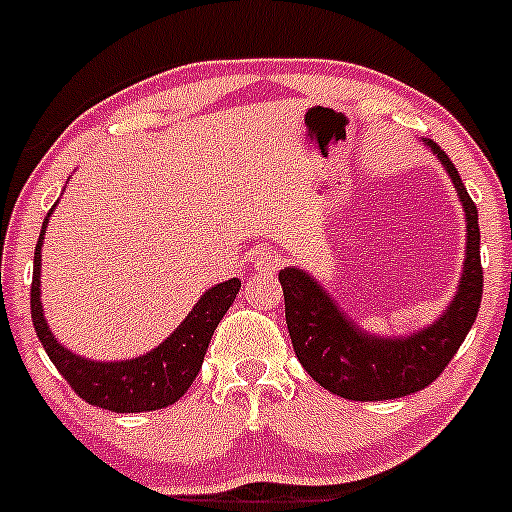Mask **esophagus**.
<instances>
[{
    "label": "esophagus",
    "mask_w": 512,
    "mask_h": 512,
    "mask_svg": "<svg viewBox=\"0 0 512 512\" xmlns=\"http://www.w3.org/2000/svg\"><path fill=\"white\" fill-rule=\"evenodd\" d=\"M251 263H254V268H258V271H276L281 261H278V256L273 251L256 249L254 256H251Z\"/></svg>",
    "instance_id": "1"
}]
</instances>
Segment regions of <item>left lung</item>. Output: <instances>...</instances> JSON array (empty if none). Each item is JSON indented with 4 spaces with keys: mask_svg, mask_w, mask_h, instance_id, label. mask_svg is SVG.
Returning <instances> with one entry per match:
<instances>
[{
    "mask_svg": "<svg viewBox=\"0 0 512 512\" xmlns=\"http://www.w3.org/2000/svg\"><path fill=\"white\" fill-rule=\"evenodd\" d=\"M449 172L466 212V261L458 291L441 318L409 337L370 335L352 323L328 291L300 268H283L278 281L286 298V323L295 357L305 372L337 397L382 402L429 387L453 360L476 323L483 295L478 209L456 167L434 140H424Z\"/></svg>",
    "mask_w": 512,
    "mask_h": 512,
    "instance_id": "1",
    "label": "left lung"
}]
</instances>
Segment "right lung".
I'll list each match as a JSON object with an SVG mask.
<instances>
[{
    "label": "right lung",
    "instance_id": "add662e5",
    "mask_svg": "<svg viewBox=\"0 0 512 512\" xmlns=\"http://www.w3.org/2000/svg\"><path fill=\"white\" fill-rule=\"evenodd\" d=\"M51 212L46 214L44 226H41L39 244L34 251V278H31V320H34L36 335H39L49 360L71 384L73 392L93 407L133 414L175 404L192 387L194 377L202 370L209 340H212L219 320L234 303L241 281L231 278V281L209 288L175 333L142 357L120 362L86 360L81 355H73L56 340L46 325L44 308H41V241H44Z\"/></svg>",
    "mask_w": 512,
    "mask_h": 512
}]
</instances>
